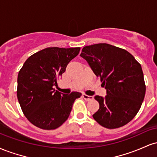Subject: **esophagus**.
Here are the masks:
<instances>
[{
    "mask_svg": "<svg viewBox=\"0 0 157 157\" xmlns=\"http://www.w3.org/2000/svg\"><path fill=\"white\" fill-rule=\"evenodd\" d=\"M82 97L84 98V100H86V101H90V100H92L94 97L92 96H89V95L86 94H82Z\"/></svg>",
    "mask_w": 157,
    "mask_h": 157,
    "instance_id": "34e87169",
    "label": "esophagus"
}]
</instances>
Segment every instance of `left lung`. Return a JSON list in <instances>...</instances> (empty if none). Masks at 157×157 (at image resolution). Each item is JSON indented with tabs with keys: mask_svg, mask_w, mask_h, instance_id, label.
<instances>
[{
	"mask_svg": "<svg viewBox=\"0 0 157 157\" xmlns=\"http://www.w3.org/2000/svg\"><path fill=\"white\" fill-rule=\"evenodd\" d=\"M80 56L100 77L107 92L104 98L94 97L100 108L93 118L109 129L128 123L140 111L145 94L141 65L128 52L108 44L85 46Z\"/></svg>",
	"mask_w": 157,
	"mask_h": 157,
	"instance_id": "8db88e82",
	"label": "left lung"
}]
</instances>
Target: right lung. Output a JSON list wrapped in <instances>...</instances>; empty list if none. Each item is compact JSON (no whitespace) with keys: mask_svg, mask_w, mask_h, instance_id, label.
I'll use <instances>...</instances> for the list:
<instances>
[{"mask_svg":"<svg viewBox=\"0 0 157 157\" xmlns=\"http://www.w3.org/2000/svg\"><path fill=\"white\" fill-rule=\"evenodd\" d=\"M80 48L48 47L30 56L19 71L17 96L23 113L32 124L54 130L66 122L81 93L64 94L54 86Z\"/></svg>","mask_w":157,"mask_h":157,"instance_id":"add662e5","label":"right lung"}]
</instances>
